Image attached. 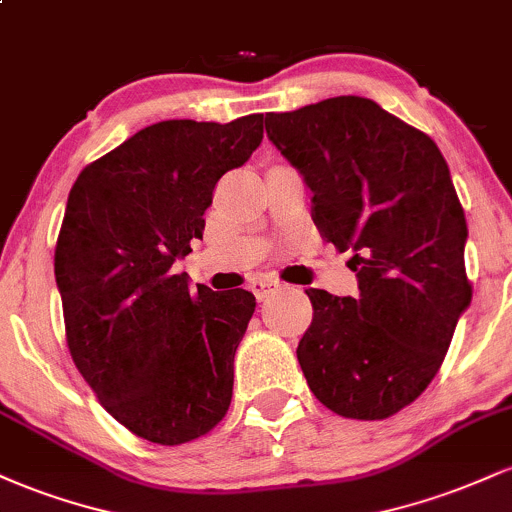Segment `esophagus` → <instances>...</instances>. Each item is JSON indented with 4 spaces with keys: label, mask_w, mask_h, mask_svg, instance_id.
Instances as JSON below:
<instances>
[{
    "label": "esophagus",
    "mask_w": 512,
    "mask_h": 512,
    "mask_svg": "<svg viewBox=\"0 0 512 512\" xmlns=\"http://www.w3.org/2000/svg\"><path fill=\"white\" fill-rule=\"evenodd\" d=\"M250 289H252V293H255L257 301H264V298H269L272 293L281 291V284L276 279H269V276H260V279L252 281Z\"/></svg>",
    "instance_id": "1"
}]
</instances>
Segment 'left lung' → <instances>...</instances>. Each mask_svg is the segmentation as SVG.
<instances>
[{
	"label": "left lung",
	"instance_id": "obj_1",
	"mask_svg": "<svg viewBox=\"0 0 512 512\" xmlns=\"http://www.w3.org/2000/svg\"><path fill=\"white\" fill-rule=\"evenodd\" d=\"M267 137L313 192V221L354 250L358 296L308 289L313 322L296 354L313 395L378 421L436 378L472 303L467 221L431 137L361 96L267 113Z\"/></svg>",
	"mask_w": 512,
	"mask_h": 512
}]
</instances>
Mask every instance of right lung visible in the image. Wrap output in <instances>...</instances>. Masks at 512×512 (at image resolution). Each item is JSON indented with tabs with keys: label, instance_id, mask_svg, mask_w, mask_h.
<instances>
[{
	"label": "right lung",
	"instance_id": "add662e5",
	"mask_svg": "<svg viewBox=\"0 0 512 512\" xmlns=\"http://www.w3.org/2000/svg\"><path fill=\"white\" fill-rule=\"evenodd\" d=\"M262 115L166 120L81 170L55 250L67 344L84 380L134 436L180 445L233 397V358L255 296L190 286L173 264L202 238L216 182L262 144Z\"/></svg>",
	"mask_w": 512,
	"mask_h": 512
}]
</instances>
